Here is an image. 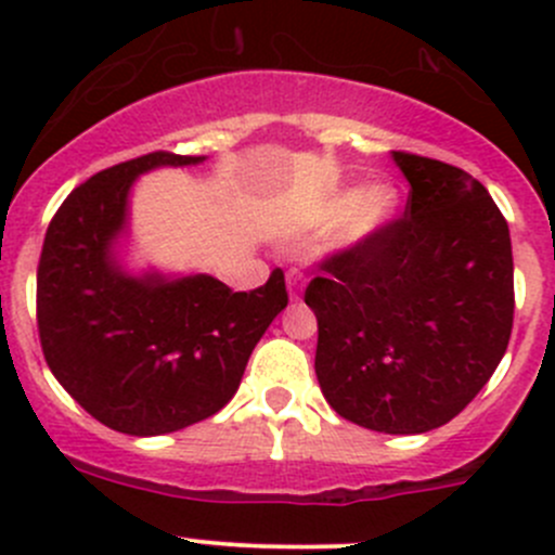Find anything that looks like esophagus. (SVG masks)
<instances>
[{"label": "esophagus", "instance_id": "obj_1", "mask_svg": "<svg viewBox=\"0 0 555 555\" xmlns=\"http://www.w3.org/2000/svg\"><path fill=\"white\" fill-rule=\"evenodd\" d=\"M287 287H289V298L298 300L300 298V289H304V273H300V271H289L287 273Z\"/></svg>", "mask_w": 555, "mask_h": 555}]
</instances>
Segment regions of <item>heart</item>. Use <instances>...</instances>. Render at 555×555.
Returning a JSON list of instances; mask_svg holds the SVG:
<instances>
[{"label": "heart", "instance_id": "obj_1", "mask_svg": "<svg viewBox=\"0 0 555 555\" xmlns=\"http://www.w3.org/2000/svg\"><path fill=\"white\" fill-rule=\"evenodd\" d=\"M397 209V190L386 182H376L367 184L365 190L351 198L349 193L338 195L330 206V215H344L346 211V222H344V238L346 244H357L362 238L373 236L378 228H384L386 222L391 220Z\"/></svg>", "mask_w": 555, "mask_h": 555}]
</instances>
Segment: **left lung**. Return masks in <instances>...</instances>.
Listing matches in <instances>:
<instances>
[{
    "mask_svg": "<svg viewBox=\"0 0 555 555\" xmlns=\"http://www.w3.org/2000/svg\"><path fill=\"white\" fill-rule=\"evenodd\" d=\"M411 182L402 217L319 260V386L338 416L386 435L443 427L505 357L513 246L489 190L467 171L391 153Z\"/></svg>",
    "mask_w": 555,
    "mask_h": 555,
    "instance_id": "left-lung-1",
    "label": "left lung"
}]
</instances>
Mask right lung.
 Returning a JSON list of instances; mask_svg holds the SVG:
<instances>
[{"label":"right lung","mask_w":555,"mask_h":555,"mask_svg":"<svg viewBox=\"0 0 555 555\" xmlns=\"http://www.w3.org/2000/svg\"><path fill=\"white\" fill-rule=\"evenodd\" d=\"M201 160L158 150L93 173L59 206L39 255L44 362L96 422L137 438L177 433L228 405L289 300L282 268L249 293L204 273L169 282L120 271L112 242L126 228L133 179Z\"/></svg>","instance_id":"right-lung-1"}]
</instances>
